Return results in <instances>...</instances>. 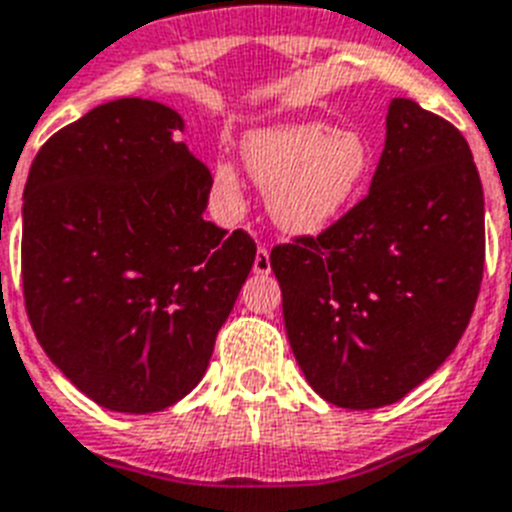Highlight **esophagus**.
<instances>
[{"mask_svg":"<svg viewBox=\"0 0 512 512\" xmlns=\"http://www.w3.org/2000/svg\"><path fill=\"white\" fill-rule=\"evenodd\" d=\"M253 272L256 274H269L272 272V261H269V248L259 246L256 259H253Z\"/></svg>","mask_w":512,"mask_h":512,"instance_id":"1","label":"esophagus"}]
</instances>
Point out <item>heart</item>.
Instances as JSON below:
<instances>
[{"label":"heart","mask_w":512,"mask_h":512,"mask_svg":"<svg viewBox=\"0 0 512 512\" xmlns=\"http://www.w3.org/2000/svg\"><path fill=\"white\" fill-rule=\"evenodd\" d=\"M253 180L266 188L274 225L293 235H319L335 225L369 175V143L356 130L324 122H285L253 130L243 141ZM214 193L227 206L240 201V180L227 162L214 167Z\"/></svg>","instance_id":"heart-1"}]
</instances>
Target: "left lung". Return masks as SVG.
Here are the masks:
<instances>
[{
    "mask_svg": "<svg viewBox=\"0 0 512 512\" xmlns=\"http://www.w3.org/2000/svg\"><path fill=\"white\" fill-rule=\"evenodd\" d=\"M269 261L314 392L350 411L398 403L453 353L479 298L484 190L466 138L392 99L369 196Z\"/></svg>",
    "mask_w": 512,
    "mask_h": 512,
    "instance_id": "1",
    "label": "left lung"
}]
</instances>
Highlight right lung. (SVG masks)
<instances>
[{"instance_id":"right-lung-1","label":"right lung","mask_w":512,"mask_h":512,"mask_svg":"<svg viewBox=\"0 0 512 512\" xmlns=\"http://www.w3.org/2000/svg\"><path fill=\"white\" fill-rule=\"evenodd\" d=\"M151 99H117L41 146L23 190L36 340L101 408L154 413L206 374L256 243L206 222L211 172Z\"/></svg>"}]
</instances>
